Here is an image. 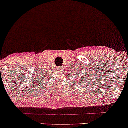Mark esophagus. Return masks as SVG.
<instances>
[{"instance_id":"esophagus-1","label":"esophagus","mask_w":128,"mask_h":128,"mask_svg":"<svg viewBox=\"0 0 128 128\" xmlns=\"http://www.w3.org/2000/svg\"><path fill=\"white\" fill-rule=\"evenodd\" d=\"M58 71H62L63 70V68L62 66H60V67H58Z\"/></svg>"}]
</instances>
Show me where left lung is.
Masks as SVG:
<instances>
[{"mask_svg":"<svg viewBox=\"0 0 128 128\" xmlns=\"http://www.w3.org/2000/svg\"><path fill=\"white\" fill-rule=\"evenodd\" d=\"M81 71H82V70H81ZM82 74H83V75H82L81 72H80V70H79V69L77 68V72H76V73H75V74H73V76H74L76 77H75L76 79V78H77V76H78V80H77V82H76V83H78V84H83V83H84L86 82H87L88 80H90V77H89V78L88 77L89 76H88V74H87L86 76H86V77H84V76H84V73H82ZM81 75L82 76H81ZM88 78H89V79Z\"/></svg>","mask_w":128,"mask_h":128,"instance_id":"left-lung-1","label":"left lung"}]
</instances>
